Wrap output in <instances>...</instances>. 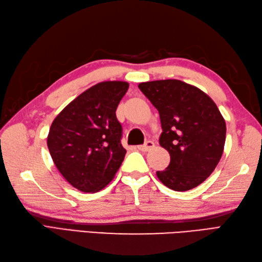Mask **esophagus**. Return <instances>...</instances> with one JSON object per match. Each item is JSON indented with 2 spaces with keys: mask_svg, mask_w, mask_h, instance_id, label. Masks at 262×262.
Wrapping results in <instances>:
<instances>
[{
  "mask_svg": "<svg viewBox=\"0 0 262 262\" xmlns=\"http://www.w3.org/2000/svg\"><path fill=\"white\" fill-rule=\"evenodd\" d=\"M154 147V143L152 141H147L144 145L138 146V149L142 152H148L149 149H152Z\"/></svg>",
  "mask_w": 262,
  "mask_h": 262,
  "instance_id": "obj_1",
  "label": "esophagus"
}]
</instances>
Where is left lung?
Listing matches in <instances>:
<instances>
[{"mask_svg": "<svg viewBox=\"0 0 262 262\" xmlns=\"http://www.w3.org/2000/svg\"><path fill=\"white\" fill-rule=\"evenodd\" d=\"M138 88L159 111L163 130L159 142L170 154L168 168L157 171L159 180L174 191L199 186L224 151L226 125L216 103L180 80L143 82Z\"/></svg>", "mask_w": 262, "mask_h": 262, "instance_id": "1", "label": "left lung"}]
</instances>
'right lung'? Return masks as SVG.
Listing matches in <instances>:
<instances>
[{
    "mask_svg": "<svg viewBox=\"0 0 262 262\" xmlns=\"http://www.w3.org/2000/svg\"><path fill=\"white\" fill-rule=\"evenodd\" d=\"M129 84L104 81L71 101L54 119L47 146L66 181L83 192H97L114 179L124 161L122 128L116 109Z\"/></svg>",
    "mask_w": 262,
    "mask_h": 262,
    "instance_id": "1",
    "label": "right lung"
}]
</instances>
